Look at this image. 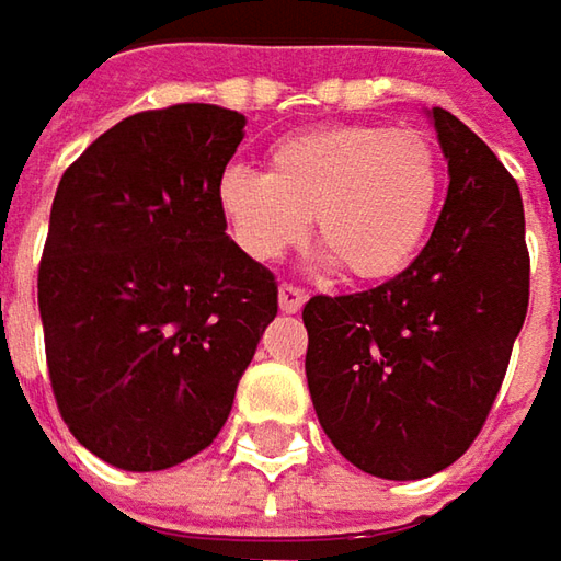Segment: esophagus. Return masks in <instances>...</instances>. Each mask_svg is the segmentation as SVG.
Returning <instances> with one entry per match:
<instances>
[{
  "label": "esophagus",
  "instance_id": "esophagus-1",
  "mask_svg": "<svg viewBox=\"0 0 561 561\" xmlns=\"http://www.w3.org/2000/svg\"><path fill=\"white\" fill-rule=\"evenodd\" d=\"M277 306H280V312L296 314L306 306V290H299V287H293V284H280V290H277Z\"/></svg>",
  "mask_w": 561,
  "mask_h": 561
}]
</instances>
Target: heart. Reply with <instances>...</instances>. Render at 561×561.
<instances>
[{
	"label": "heart",
	"instance_id": "obj_1",
	"mask_svg": "<svg viewBox=\"0 0 561 561\" xmlns=\"http://www.w3.org/2000/svg\"><path fill=\"white\" fill-rule=\"evenodd\" d=\"M440 159L415 130L331 124L299 130L268 149V174L243 164L218 181V208L237 247L274 262L314 237L356 280H387L424 247L437 199Z\"/></svg>",
	"mask_w": 561,
	"mask_h": 561
}]
</instances>
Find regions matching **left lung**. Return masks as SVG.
Returning <instances> with one entry per match:
<instances>
[{
	"instance_id": "8db88e82",
	"label": "left lung",
	"mask_w": 561,
	"mask_h": 561,
	"mask_svg": "<svg viewBox=\"0 0 561 561\" xmlns=\"http://www.w3.org/2000/svg\"><path fill=\"white\" fill-rule=\"evenodd\" d=\"M427 118L449 190L427 247L375 290L312 296L306 377L340 456L387 481H421L474 443L528 314L518 184L474 130Z\"/></svg>"
}]
</instances>
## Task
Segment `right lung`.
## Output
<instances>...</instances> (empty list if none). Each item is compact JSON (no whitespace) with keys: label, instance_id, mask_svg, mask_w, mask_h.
Wrapping results in <instances>:
<instances>
[{"label":"right lung","instance_id":"right-lung-1","mask_svg":"<svg viewBox=\"0 0 561 561\" xmlns=\"http://www.w3.org/2000/svg\"><path fill=\"white\" fill-rule=\"evenodd\" d=\"M247 118L184 102L118 121L55 190L39 318L65 424L102 462L162 471L225 427L277 314L227 237L218 181Z\"/></svg>","mask_w":561,"mask_h":561}]
</instances>
